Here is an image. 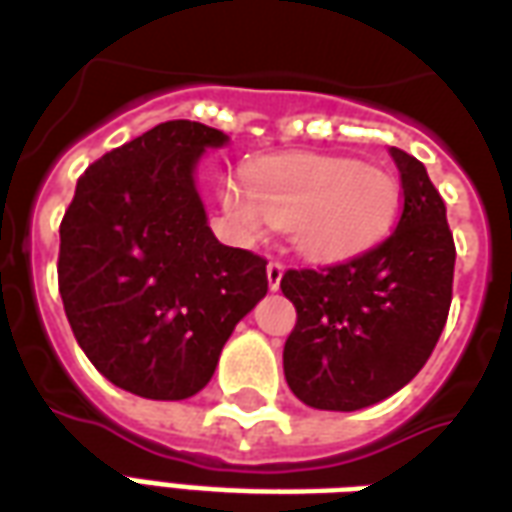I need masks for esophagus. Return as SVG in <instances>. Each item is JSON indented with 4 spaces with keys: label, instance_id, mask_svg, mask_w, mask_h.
<instances>
[{
    "label": "esophagus",
    "instance_id": "34e87169",
    "mask_svg": "<svg viewBox=\"0 0 512 512\" xmlns=\"http://www.w3.org/2000/svg\"><path fill=\"white\" fill-rule=\"evenodd\" d=\"M268 274V288L279 290V282H282V274H285V263L282 260H271L266 268Z\"/></svg>",
    "mask_w": 512,
    "mask_h": 512
}]
</instances>
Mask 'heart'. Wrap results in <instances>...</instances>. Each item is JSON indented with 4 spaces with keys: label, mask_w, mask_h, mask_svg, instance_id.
<instances>
[{
    "label": "heart",
    "mask_w": 512,
    "mask_h": 512,
    "mask_svg": "<svg viewBox=\"0 0 512 512\" xmlns=\"http://www.w3.org/2000/svg\"><path fill=\"white\" fill-rule=\"evenodd\" d=\"M249 194L224 189V208L249 233L263 222L290 230L315 260L362 252L395 222L400 189L386 169L348 158L288 156L260 161L246 178Z\"/></svg>",
    "instance_id": "b5f03b06"
}]
</instances>
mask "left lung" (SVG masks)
<instances>
[{
  "label": "left lung",
  "mask_w": 512,
  "mask_h": 512,
  "mask_svg": "<svg viewBox=\"0 0 512 512\" xmlns=\"http://www.w3.org/2000/svg\"><path fill=\"white\" fill-rule=\"evenodd\" d=\"M389 153L403 186L392 235L337 266L290 268L279 282L296 307L285 378L312 408L356 411L395 395L447 323L455 271L447 208L422 161L397 147Z\"/></svg>",
  "instance_id": "left-lung-1"
}]
</instances>
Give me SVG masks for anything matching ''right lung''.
<instances>
[{
	"mask_svg": "<svg viewBox=\"0 0 512 512\" xmlns=\"http://www.w3.org/2000/svg\"><path fill=\"white\" fill-rule=\"evenodd\" d=\"M227 134L169 120L84 169L60 224V296L95 370L147 400L208 384L266 296V257L219 244L194 169Z\"/></svg>",
	"mask_w": 512,
	"mask_h": 512,
	"instance_id": "add662e5",
	"label": "right lung"
}]
</instances>
